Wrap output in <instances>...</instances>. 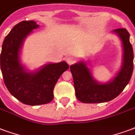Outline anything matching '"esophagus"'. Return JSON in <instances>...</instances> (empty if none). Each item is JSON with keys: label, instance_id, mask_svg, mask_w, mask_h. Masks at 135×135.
I'll list each match as a JSON object with an SVG mask.
<instances>
[{"label": "esophagus", "instance_id": "obj_1", "mask_svg": "<svg viewBox=\"0 0 135 135\" xmlns=\"http://www.w3.org/2000/svg\"><path fill=\"white\" fill-rule=\"evenodd\" d=\"M66 61H67V62L68 63V65H72V64L73 63L74 61H75V60H74L73 57L70 56V57H67Z\"/></svg>", "mask_w": 135, "mask_h": 135}]
</instances>
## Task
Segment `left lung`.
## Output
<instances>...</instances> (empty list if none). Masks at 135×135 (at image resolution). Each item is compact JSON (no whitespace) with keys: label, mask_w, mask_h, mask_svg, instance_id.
<instances>
[{"label":"left lung","mask_w":135,"mask_h":135,"mask_svg":"<svg viewBox=\"0 0 135 135\" xmlns=\"http://www.w3.org/2000/svg\"><path fill=\"white\" fill-rule=\"evenodd\" d=\"M112 33L119 37L123 54L121 68L111 80L105 83L96 80L85 60L70 65L76 98L83 103H100L113 100L122 92L131 79L134 54L129 33L125 28L116 29Z\"/></svg>","instance_id":"left-lung-1"}]
</instances>
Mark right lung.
<instances>
[{"label":"right lung","instance_id":"obj_1","mask_svg":"<svg viewBox=\"0 0 135 135\" xmlns=\"http://www.w3.org/2000/svg\"><path fill=\"white\" fill-rule=\"evenodd\" d=\"M39 28L35 21H22L14 26L5 37L0 56L1 70L4 83L13 97L23 104L43 105L54 98L57 81L69 68L65 61L49 62L30 71L21 63L23 42L33 30Z\"/></svg>","mask_w":135,"mask_h":135}]
</instances>
